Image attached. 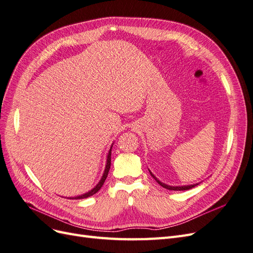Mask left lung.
<instances>
[{"mask_svg": "<svg viewBox=\"0 0 253 253\" xmlns=\"http://www.w3.org/2000/svg\"><path fill=\"white\" fill-rule=\"evenodd\" d=\"M150 174L154 177V180H156L162 187H164V188H166V189H168V190H175V191H178V190H189V189H191V188H193L194 186H197V185H199V184H195V185H189V186H176V187H172V186H168V185H166V184H164V183H162V182H160L158 178L154 176L151 172H150Z\"/></svg>", "mask_w": 253, "mask_h": 253, "instance_id": "1", "label": "left lung"}]
</instances>
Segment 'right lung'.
<instances>
[{
    "mask_svg": "<svg viewBox=\"0 0 253 253\" xmlns=\"http://www.w3.org/2000/svg\"><path fill=\"white\" fill-rule=\"evenodd\" d=\"M110 165H111V148L109 150V153H108V157H107V164H106V168H105V171H104V174L101 178V181L99 182V184H97L94 188L92 190H90L89 192L85 193V194H82V195H79V197H76V198H70V200H80V199H85V198H88V197H91V195H93L94 193H96L97 191H99L102 186L106 180V177H107L108 175V172H109V169H110Z\"/></svg>",
    "mask_w": 253,
    "mask_h": 253,
    "instance_id": "1",
    "label": "right lung"
}]
</instances>
